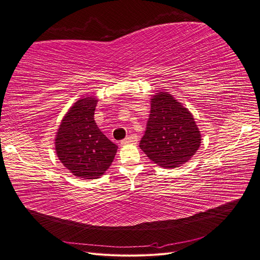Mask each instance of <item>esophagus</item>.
Instances as JSON below:
<instances>
[{
	"label": "esophagus",
	"mask_w": 260,
	"mask_h": 260,
	"mask_svg": "<svg viewBox=\"0 0 260 260\" xmlns=\"http://www.w3.org/2000/svg\"><path fill=\"white\" fill-rule=\"evenodd\" d=\"M138 140L137 136L136 135H131V136H127L125 139H123L121 141V145H126V143H134L136 142Z\"/></svg>",
	"instance_id": "obj_1"
}]
</instances>
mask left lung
<instances>
[{
    "label": "left lung",
    "instance_id": "8db88e82",
    "mask_svg": "<svg viewBox=\"0 0 260 260\" xmlns=\"http://www.w3.org/2000/svg\"><path fill=\"white\" fill-rule=\"evenodd\" d=\"M201 135L195 119L168 92L151 99V111L139 147L155 164L179 167L189 160L200 147Z\"/></svg>",
    "mask_w": 260,
    "mask_h": 260
}]
</instances>
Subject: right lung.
Returning a JSON list of instances; mask_svg holds the SVG:
<instances>
[{"instance_id": "right-lung-1", "label": "right lung", "mask_w": 260, "mask_h": 260, "mask_svg": "<svg viewBox=\"0 0 260 260\" xmlns=\"http://www.w3.org/2000/svg\"><path fill=\"white\" fill-rule=\"evenodd\" d=\"M96 104L94 96L77 101L65 114L55 136L60 161L74 176L84 180L103 176L118 149L94 121Z\"/></svg>"}]
</instances>
